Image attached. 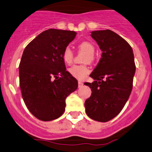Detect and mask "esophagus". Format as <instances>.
<instances>
[{
  "instance_id": "1",
  "label": "esophagus",
  "mask_w": 152,
  "mask_h": 152,
  "mask_svg": "<svg viewBox=\"0 0 152 152\" xmlns=\"http://www.w3.org/2000/svg\"><path fill=\"white\" fill-rule=\"evenodd\" d=\"M83 85V83H82L81 81H78V87H79V88H80V87H82Z\"/></svg>"
}]
</instances>
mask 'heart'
Segmentation results:
<instances>
[{
    "label": "heart",
    "instance_id": "1",
    "mask_svg": "<svg viewBox=\"0 0 152 152\" xmlns=\"http://www.w3.org/2000/svg\"><path fill=\"white\" fill-rule=\"evenodd\" d=\"M77 47L80 51L88 54V56L85 57V62L93 60V55L95 53V47L91 42L84 41L78 44ZM62 57L65 64H71L72 63L73 59H74V53L70 47H67L64 49L62 54ZM69 72L73 77L80 80L86 77L87 75L90 72V69L86 65H74L69 68Z\"/></svg>",
    "mask_w": 152,
    "mask_h": 152
}]
</instances>
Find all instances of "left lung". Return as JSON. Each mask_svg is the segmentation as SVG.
<instances>
[{
    "instance_id": "1",
    "label": "left lung",
    "mask_w": 152,
    "mask_h": 152,
    "mask_svg": "<svg viewBox=\"0 0 152 152\" xmlns=\"http://www.w3.org/2000/svg\"><path fill=\"white\" fill-rule=\"evenodd\" d=\"M91 34L103 53L90 75L95 81L85 83L92 90L85 102V111L93 120L107 122L121 111L130 96L136 71L134 53L130 44L113 31Z\"/></svg>"
}]
</instances>
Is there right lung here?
I'll return each mask as SVG.
<instances>
[{
    "mask_svg": "<svg viewBox=\"0 0 152 152\" xmlns=\"http://www.w3.org/2000/svg\"><path fill=\"white\" fill-rule=\"evenodd\" d=\"M73 31L46 30L26 47L19 64V84L28 110L43 121L57 119L77 81L66 70L63 50L75 39Z\"/></svg>",
    "mask_w": 152,
    "mask_h": 152,
    "instance_id": "1",
    "label": "right lung"
}]
</instances>
